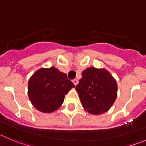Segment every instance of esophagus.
Instances as JSON below:
<instances>
[{
	"instance_id": "1",
	"label": "esophagus",
	"mask_w": 146,
	"mask_h": 146,
	"mask_svg": "<svg viewBox=\"0 0 146 146\" xmlns=\"http://www.w3.org/2000/svg\"><path fill=\"white\" fill-rule=\"evenodd\" d=\"M73 84H74V85L76 86L78 83V81L77 80V79H74V80H73Z\"/></svg>"
}]
</instances>
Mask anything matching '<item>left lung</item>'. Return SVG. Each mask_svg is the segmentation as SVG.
<instances>
[{"label": "left lung", "mask_w": 146, "mask_h": 146, "mask_svg": "<svg viewBox=\"0 0 146 146\" xmlns=\"http://www.w3.org/2000/svg\"><path fill=\"white\" fill-rule=\"evenodd\" d=\"M76 90L83 108L92 115L109 111L117 96V82L104 68H87L82 72Z\"/></svg>", "instance_id": "left-lung-1"}]
</instances>
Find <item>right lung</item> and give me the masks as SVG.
Returning a JSON list of instances; mask_svg holds the SVG:
<instances>
[{"label":"right lung","instance_id":"add662e5","mask_svg":"<svg viewBox=\"0 0 146 146\" xmlns=\"http://www.w3.org/2000/svg\"><path fill=\"white\" fill-rule=\"evenodd\" d=\"M74 87L67 75L57 68H42L29 78L28 95L36 110L51 113L62 106L64 96Z\"/></svg>","mask_w":146,"mask_h":146}]
</instances>
